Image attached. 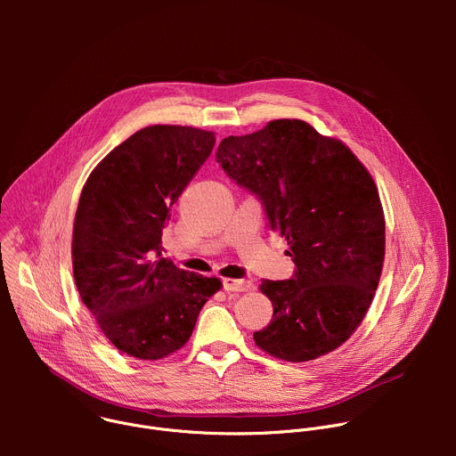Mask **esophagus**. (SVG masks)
Here are the masks:
<instances>
[{
	"instance_id": "esophagus-1",
	"label": "esophagus",
	"mask_w": 456,
	"mask_h": 456,
	"mask_svg": "<svg viewBox=\"0 0 456 456\" xmlns=\"http://www.w3.org/2000/svg\"><path fill=\"white\" fill-rule=\"evenodd\" d=\"M224 285V290L225 292H247L252 289V283L248 280H232V278H227L222 281Z\"/></svg>"
}]
</instances>
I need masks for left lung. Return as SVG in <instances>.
I'll return each instance as SVG.
<instances>
[{"label": "left lung", "mask_w": 456, "mask_h": 456, "mask_svg": "<svg viewBox=\"0 0 456 456\" xmlns=\"http://www.w3.org/2000/svg\"><path fill=\"white\" fill-rule=\"evenodd\" d=\"M216 162L262 202L296 265L290 280L262 281L274 314L256 345L292 362L336 350L361 324L382 271L384 216L370 173L297 118L224 139Z\"/></svg>", "instance_id": "obj_1"}]
</instances>
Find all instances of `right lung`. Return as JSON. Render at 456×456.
<instances>
[{
  "mask_svg": "<svg viewBox=\"0 0 456 456\" xmlns=\"http://www.w3.org/2000/svg\"><path fill=\"white\" fill-rule=\"evenodd\" d=\"M215 134L148 126L110 151L88 176L74 222L79 296L117 350L144 361L182 348L220 280L160 257L169 211L209 159Z\"/></svg>",
  "mask_w": 456,
  "mask_h": 456,
  "instance_id": "obj_1",
  "label": "right lung"
}]
</instances>
